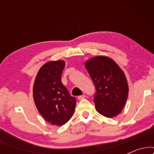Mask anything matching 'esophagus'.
Wrapping results in <instances>:
<instances>
[{"mask_svg": "<svg viewBox=\"0 0 154 154\" xmlns=\"http://www.w3.org/2000/svg\"><path fill=\"white\" fill-rule=\"evenodd\" d=\"M84 98H85V94H82V95H80V96L78 97V99H79V100H83V99H84Z\"/></svg>", "mask_w": 154, "mask_h": 154, "instance_id": "esophagus-1", "label": "esophagus"}]
</instances>
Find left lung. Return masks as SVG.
<instances>
[{"instance_id":"obj_1","label":"left lung","mask_w":154,"mask_h":154,"mask_svg":"<svg viewBox=\"0 0 154 154\" xmlns=\"http://www.w3.org/2000/svg\"><path fill=\"white\" fill-rule=\"evenodd\" d=\"M85 66L96 88V110L105 117L116 116L123 109L128 95L125 73L112 59L105 56L91 58Z\"/></svg>"}]
</instances>
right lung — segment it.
<instances>
[{
  "label": "right lung",
  "mask_w": 154,
  "mask_h": 154,
  "mask_svg": "<svg viewBox=\"0 0 154 154\" xmlns=\"http://www.w3.org/2000/svg\"><path fill=\"white\" fill-rule=\"evenodd\" d=\"M63 60L50 61L39 69L33 88L35 106L42 117L52 125H63L73 116L76 100L61 81Z\"/></svg>",
  "instance_id": "obj_1"
}]
</instances>
